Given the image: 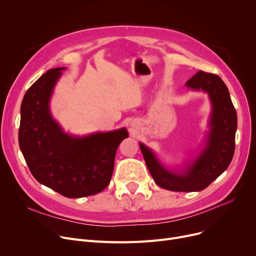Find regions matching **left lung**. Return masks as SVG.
<instances>
[{"instance_id":"1","label":"left lung","mask_w":256,"mask_h":256,"mask_svg":"<svg viewBox=\"0 0 256 256\" xmlns=\"http://www.w3.org/2000/svg\"><path fill=\"white\" fill-rule=\"evenodd\" d=\"M186 85L192 89L206 91L212 100V128L206 150L186 173L180 176L166 170L154 154L140 144L146 166L156 184L173 192H195L206 189L230 166L236 147V111L222 78L214 74L199 70L186 80Z\"/></svg>"}]
</instances>
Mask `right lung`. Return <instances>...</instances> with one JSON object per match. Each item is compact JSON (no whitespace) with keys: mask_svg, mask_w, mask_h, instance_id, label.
Segmentation results:
<instances>
[{"mask_svg":"<svg viewBox=\"0 0 256 256\" xmlns=\"http://www.w3.org/2000/svg\"><path fill=\"white\" fill-rule=\"evenodd\" d=\"M64 68H52L24 94L20 106V148L32 176L67 198L102 192L110 184L116 150L126 128L70 137L50 117L48 100Z\"/></svg>","mask_w":256,"mask_h":256,"instance_id":"right-lung-1","label":"right lung"}]
</instances>
